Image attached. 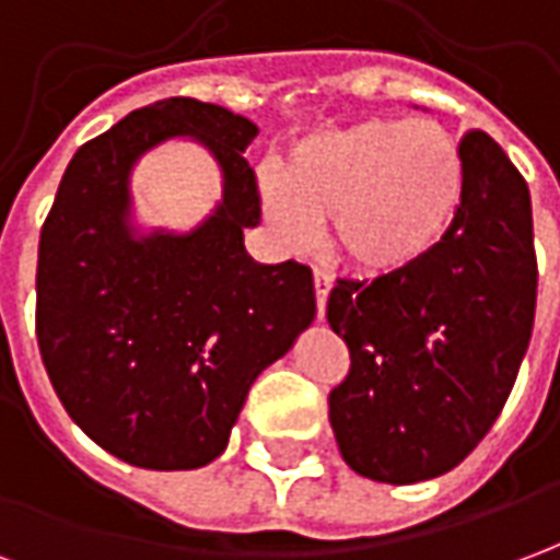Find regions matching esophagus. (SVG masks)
<instances>
[{
  "label": "esophagus",
  "instance_id": "esophagus-1",
  "mask_svg": "<svg viewBox=\"0 0 560 560\" xmlns=\"http://www.w3.org/2000/svg\"><path fill=\"white\" fill-rule=\"evenodd\" d=\"M332 291V279H329L324 269H315V300H317V317L324 320L327 315V296Z\"/></svg>",
  "mask_w": 560,
  "mask_h": 560
}]
</instances>
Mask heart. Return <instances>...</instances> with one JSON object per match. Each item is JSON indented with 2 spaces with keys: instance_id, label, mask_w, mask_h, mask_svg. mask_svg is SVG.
<instances>
[{
  "instance_id": "heart-1",
  "label": "heart",
  "mask_w": 560,
  "mask_h": 560,
  "mask_svg": "<svg viewBox=\"0 0 560 560\" xmlns=\"http://www.w3.org/2000/svg\"><path fill=\"white\" fill-rule=\"evenodd\" d=\"M465 195L456 140L429 119H365L293 143L264 183V219L288 248L327 219V245L369 276L432 255Z\"/></svg>"
}]
</instances>
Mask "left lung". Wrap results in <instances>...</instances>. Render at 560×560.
<instances>
[{
	"mask_svg": "<svg viewBox=\"0 0 560 560\" xmlns=\"http://www.w3.org/2000/svg\"><path fill=\"white\" fill-rule=\"evenodd\" d=\"M465 195L420 264L339 279L327 320L351 351L329 393L341 458L393 486L453 470L516 384L537 305L528 183L486 131L462 140Z\"/></svg>",
	"mask_w": 560,
	"mask_h": 560,
	"instance_id": "left-lung-1",
	"label": "left lung"
}]
</instances>
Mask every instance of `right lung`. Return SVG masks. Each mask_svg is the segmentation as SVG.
Instances as JSON below:
<instances>
[{
    "label": "right lung",
    "mask_w": 560,
    "mask_h": 560,
    "mask_svg": "<svg viewBox=\"0 0 560 560\" xmlns=\"http://www.w3.org/2000/svg\"><path fill=\"white\" fill-rule=\"evenodd\" d=\"M257 126L219 104L164 98L74 152L44 221L35 329L56 396L110 456L149 470L219 458L255 377L315 320L312 269L257 264L260 221L243 152ZM195 139L222 200L185 234L140 232L130 171L164 139Z\"/></svg>",
    "instance_id": "add662e5"
}]
</instances>
